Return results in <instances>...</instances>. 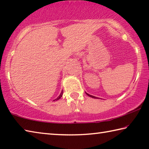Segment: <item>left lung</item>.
I'll return each mask as SVG.
<instances>
[{"instance_id":"8db88e82","label":"left lung","mask_w":149,"mask_h":149,"mask_svg":"<svg viewBox=\"0 0 149 149\" xmlns=\"http://www.w3.org/2000/svg\"><path fill=\"white\" fill-rule=\"evenodd\" d=\"M86 94H87L88 96H89L90 97H92V98H93V99H98L97 97H94V96H93V95H89V94H88V93H86Z\"/></svg>"}]
</instances>
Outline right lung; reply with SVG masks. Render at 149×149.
<instances>
[{"instance_id": "obj_1", "label": "right lung", "mask_w": 149, "mask_h": 149, "mask_svg": "<svg viewBox=\"0 0 149 149\" xmlns=\"http://www.w3.org/2000/svg\"><path fill=\"white\" fill-rule=\"evenodd\" d=\"M62 95H63V91H61V93H60V95L58 96V97H57V99H56L55 100H54H54H58V99H60V98H61V97H62Z\"/></svg>"}]
</instances>
